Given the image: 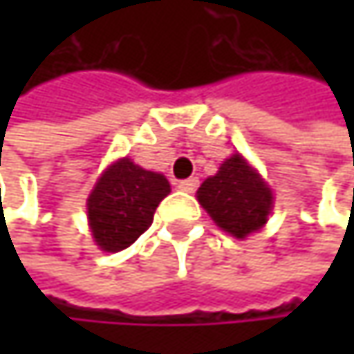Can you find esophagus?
Listing matches in <instances>:
<instances>
[{
	"label": "esophagus",
	"instance_id": "obj_1",
	"mask_svg": "<svg viewBox=\"0 0 354 354\" xmlns=\"http://www.w3.org/2000/svg\"><path fill=\"white\" fill-rule=\"evenodd\" d=\"M178 188L184 190V192H194L198 188V180L196 178H186V180H180L178 182Z\"/></svg>",
	"mask_w": 354,
	"mask_h": 354
}]
</instances>
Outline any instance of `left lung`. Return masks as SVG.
I'll return each instance as SVG.
<instances>
[{
  "instance_id": "obj_1",
  "label": "left lung",
  "mask_w": 354,
  "mask_h": 354,
  "mask_svg": "<svg viewBox=\"0 0 354 354\" xmlns=\"http://www.w3.org/2000/svg\"><path fill=\"white\" fill-rule=\"evenodd\" d=\"M196 198L211 219L238 240L262 230L272 211V190L240 153L201 184Z\"/></svg>"
}]
</instances>
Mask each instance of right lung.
<instances>
[{"label": "right lung", "mask_w": 354, "mask_h": 354, "mask_svg": "<svg viewBox=\"0 0 354 354\" xmlns=\"http://www.w3.org/2000/svg\"><path fill=\"white\" fill-rule=\"evenodd\" d=\"M170 194L164 174L143 170L129 158L108 166L88 196V219L96 246L104 252L129 248L149 230L158 205Z\"/></svg>", "instance_id": "obj_1"}]
</instances>
